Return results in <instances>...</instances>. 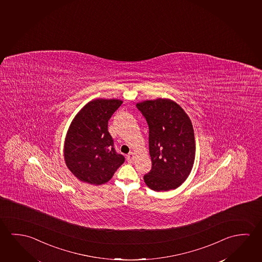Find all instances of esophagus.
I'll return each instance as SVG.
<instances>
[{"label": "esophagus", "instance_id": "34e87169", "mask_svg": "<svg viewBox=\"0 0 262 262\" xmlns=\"http://www.w3.org/2000/svg\"><path fill=\"white\" fill-rule=\"evenodd\" d=\"M134 158H135V156H134L133 152H130V153L127 155V157H126V160H127V162L133 163Z\"/></svg>", "mask_w": 262, "mask_h": 262}]
</instances>
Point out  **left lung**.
Masks as SVG:
<instances>
[{
	"instance_id": "1",
	"label": "left lung",
	"mask_w": 262,
	"mask_h": 262,
	"mask_svg": "<svg viewBox=\"0 0 262 262\" xmlns=\"http://www.w3.org/2000/svg\"><path fill=\"white\" fill-rule=\"evenodd\" d=\"M137 107L149 128L152 167L144 176L145 183L155 191L174 189L187 179L195 160L191 121L172 100H147Z\"/></svg>"
}]
</instances>
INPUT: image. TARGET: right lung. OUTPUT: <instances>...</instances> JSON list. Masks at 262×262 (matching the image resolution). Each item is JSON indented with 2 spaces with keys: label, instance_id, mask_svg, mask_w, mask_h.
<instances>
[{
  "label": "right lung",
  "instance_id": "1",
  "mask_svg": "<svg viewBox=\"0 0 262 262\" xmlns=\"http://www.w3.org/2000/svg\"><path fill=\"white\" fill-rule=\"evenodd\" d=\"M118 99H96L75 116L64 142V159L69 170L83 182L102 185L112 179L125 162L115 149L108 120L122 104Z\"/></svg>",
  "mask_w": 262,
  "mask_h": 262
}]
</instances>
